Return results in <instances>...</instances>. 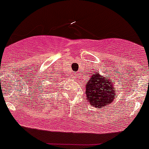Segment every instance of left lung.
Instances as JSON below:
<instances>
[{"label": "left lung", "instance_id": "8db88e82", "mask_svg": "<svg viewBox=\"0 0 149 149\" xmlns=\"http://www.w3.org/2000/svg\"><path fill=\"white\" fill-rule=\"evenodd\" d=\"M113 79L93 73L85 87L86 99L94 107L104 108L113 101L116 96V88L113 86Z\"/></svg>", "mask_w": 149, "mask_h": 149}]
</instances>
